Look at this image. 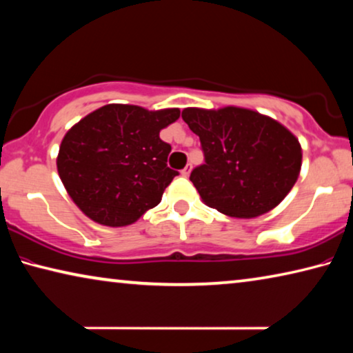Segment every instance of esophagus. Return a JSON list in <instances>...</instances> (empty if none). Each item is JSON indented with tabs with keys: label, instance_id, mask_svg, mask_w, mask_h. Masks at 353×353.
<instances>
[{
	"label": "esophagus",
	"instance_id": "esophagus-1",
	"mask_svg": "<svg viewBox=\"0 0 353 353\" xmlns=\"http://www.w3.org/2000/svg\"><path fill=\"white\" fill-rule=\"evenodd\" d=\"M181 172H182V176H185V177L190 176V172H192V165H187Z\"/></svg>",
	"mask_w": 353,
	"mask_h": 353
}]
</instances>
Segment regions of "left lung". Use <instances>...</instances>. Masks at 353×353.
Wrapping results in <instances>:
<instances>
[{
    "instance_id": "left-lung-1",
    "label": "left lung",
    "mask_w": 353,
    "mask_h": 353,
    "mask_svg": "<svg viewBox=\"0 0 353 353\" xmlns=\"http://www.w3.org/2000/svg\"><path fill=\"white\" fill-rule=\"evenodd\" d=\"M182 119L199 137L204 152V163L194 168L190 181L204 203L221 214L259 216L297 182L300 143L279 122L237 106L185 108Z\"/></svg>"
}]
</instances>
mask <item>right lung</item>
Listing matches in <instances>:
<instances>
[{
  "mask_svg": "<svg viewBox=\"0 0 353 353\" xmlns=\"http://www.w3.org/2000/svg\"><path fill=\"white\" fill-rule=\"evenodd\" d=\"M177 108L148 111L111 103L65 133L58 172L83 214L105 226H127L161 201L179 172L168 168L171 146L160 130L179 119Z\"/></svg>",
  "mask_w": 353,
  "mask_h": 353,
  "instance_id": "add662e5",
  "label": "right lung"
}]
</instances>
